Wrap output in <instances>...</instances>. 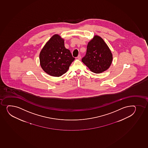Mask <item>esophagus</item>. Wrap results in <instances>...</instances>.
<instances>
[{
    "label": "esophagus",
    "instance_id": "obj_1",
    "mask_svg": "<svg viewBox=\"0 0 148 148\" xmlns=\"http://www.w3.org/2000/svg\"><path fill=\"white\" fill-rule=\"evenodd\" d=\"M81 56H80V55H78V56H77V59H81Z\"/></svg>",
    "mask_w": 148,
    "mask_h": 148
}]
</instances>
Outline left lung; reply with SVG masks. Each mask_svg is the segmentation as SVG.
<instances>
[{
    "label": "left lung",
    "mask_w": 148,
    "mask_h": 148,
    "mask_svg": "<svg viewBox=\"0 0 148 148\" xmlns=\"http://www.w3.org/2000/svg\"><path fill=\"white\" fill-rule=\"evenodd\" d=\"M112 56L103 39L95 36L88 44L85 56L82 61L92 72L99 73L109 68L112 62Z\"/></svg>",
    "instance_id": "8db88e82"
}]
</instances>
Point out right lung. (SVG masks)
I'll list each match as a JSON object with an SVG mask.
<instances>
[{
  "mask_svg": "<svg viewBox=\"0 0 148 148\" xmlns=\"http://www.w3.org/2000/svg\"><path fill=\"white\" fill-rule=\"evenodd\" d=\"M75 58L64 46V39L58 34L53 36L39 55L40 65L44 72L59 77L66 73Z\"/></svg>",
  "mask_w": 148,
  "mask_h": 148,
  "instance_id": "right-lung-1",
  "label": "right lung"
}]
</instances>
